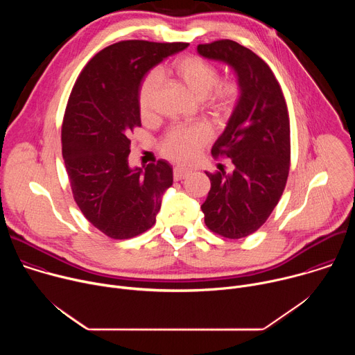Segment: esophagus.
Wrapping results in <instances>:
<instances>
[{"label":"esophagus","mask_w":355,"mask_h":355,"mask_svg":"<svg viewBox=\"0 0 355 355\" xmlns=\"http://www.w3.org/2000/svg\"><path fill=\"white\" fill-rule=\"evenodd\" d=\"M189 173H191V170L187 168V167H182V166H175L174 170H173V175H174L175 181L187 178L189 175Z\"/></svg>","instance_id":"obj_1"}]
</instances>
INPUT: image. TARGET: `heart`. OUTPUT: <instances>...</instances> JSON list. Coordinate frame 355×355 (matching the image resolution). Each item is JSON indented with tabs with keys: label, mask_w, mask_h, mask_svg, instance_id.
Masks as SVG:
<instances>
[{
	"label": "heart",
	"mask_w": 355,
	"mask_h": 355,
	"mask_svg": "<svg viewBox=\"0 0 355 355\" xmlns=\"http://www.w3.org/2000/svg\"><path fill=\"white\" fill-rule=\"evenodd\" d=\"M171 71L198 99H205L208 110L218 118H227L234 111L241 87L236 78L219 80V70L211 62L196 56L177 59ZM162 85L159 71L147 73L137 89V107L141 118L148 119L155 114L156 96ZM212 137V132L205 123L170 128L159 141L160 153L174 162L187 163L193 160Z\"/></svg>",
	"instance_id": "b5f03b06"
}]
</instances>
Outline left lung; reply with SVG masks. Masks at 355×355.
I'll use <instances>...</instances> for the list:
<instances>
[{
    "instance_id": "obj_1",
    "label": "left lung",
    "mask_w": 355,
    "mask_h": 355,
    "mask_svg": "<svg viewBox=\"0 0 355 355\" xmlns=\"http://www.w3.org/2000/svg\"><path fill=\"white\" fill-rule=\"evenodd\" d=\"M204 58L230 64L241 95L233 115L212 147V156L229 157L232 174L207 173L211 191L204 205L208 229L241 239L270 218L286 185L291 167V129L285 98L270 66L230 39L198 44Z\"/></svg>"
}]
</instances>
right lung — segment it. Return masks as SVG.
Returning a JSON list of instances; mask_svg holds the SVG:
<instances>
[{
    "label": "right lung",
    "mask_w": 355,
    "mask_h": 355,
    "mask_svg": "<svg viewBox=\"0 0 355 355\" xmlns=\"http://www.w3.org/2000/svg\"><path fill=\"white\" fill-rule=\"evenodd\" d=\"M188 43L121 40L98 52L70 92L62 125L63 159L76 204L105 236L123 240L156 223L173 168L164 162L129 168L130 133L141 126L143 76Z\"/></svg>",
    "instance_id": "1"
}]
</instances>
